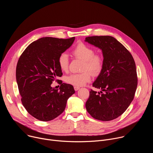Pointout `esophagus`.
Here are the masks:
<instances>
[{
	"mask_svg": "<svg viewBox=\"0 0 153 153\" xmlns=\"http://www.w3.org/2000/svg\"><path fill=\"white\" fill-rule=\"evenodd\" d=\"M74 88L75 91H78L80 89V88H79V87H78V86H74Z\"/></svg>",
	"mask_w": 153,
	"mask_h": 153,
	"instance_id": "obj_1",
	"label": "esophagus"
}]
</instances>
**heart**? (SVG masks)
<instances>
[{
    "label": "heart",
    "instance_id": "1",
    "mask_svg": "<svg viewBox=\"0 0 153 153\" xmlns=\"http://www.w3.org/2000/svg\"><path fill=\"white\" fill-rule=\"evenodd\" d=\"M73 54L77 58L84 60L83 70L85 71L82 73H74L67 76L65 79L67 83L75 86H82L89 82L91 79L90 71L93 74L99 73L103 67V59L99 55H94V50L90 47L83 43L77 44L73 50ZM58 65L60 69L67 72L69 68V57L67 53H62L58 57Z\"/></svg>",
    "mask_w": 153,
    "mask_h": 153
}]
</instances>
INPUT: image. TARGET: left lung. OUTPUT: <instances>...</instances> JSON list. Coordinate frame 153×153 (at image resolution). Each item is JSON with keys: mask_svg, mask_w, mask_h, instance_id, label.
<instances>
[{"mask_svg": "<svg viewBox=\"0 0 153 153\" xmlns=\"http://www.w3.org/2000/svg\"><path fill=\"white\" fill-rule=\"evenodd\" d=\"M85 42L102 50L103 60L100 74L85 106L94 119L110 121L122 115L133 101L137 86L134 60L127 49L110 36L86 37Z\"/></svg>", "mask_w": 153, "mask_h": 153, "instance_id": "1", "label": "left lung"}]
</instances>
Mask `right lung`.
<instances>
[{"label":"right lung","mask_w":153,"mask_h":153,"mask_svg":"<svg viewBox=\"0 0 153 153\" xmlns=\"http://www.w3.org/2000/svg\"><path fill=\"white\" fill-rule=\"evenodd\" d=\"M74 39L40 38L29 45L18 60L16 75L22 102L28 113L39 120L58 117L75 93L70 84L62 82L59 89L51 86L62 75L57 62L59 55L72 45Z\"/></svg>","instance_id":"add662e5"}]
</instances>
